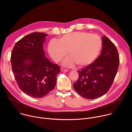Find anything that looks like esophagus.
<instances>
[{
	"label": "esophagus",
	"instance_id": "34e87169",
	"mask_svg": "<svg viewBox=\"0 0 132 132\" xmlns=\"http://www.w3.org/2000/svg\"><path fill=\"white\" fill-rule=\"evenodd\" d=\"M61 71L67 72V71H68V69H64V68H61Z\"/></svg>",
	"mask_w": 132,
	"mask_h": 132
}]
</instances>
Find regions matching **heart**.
Instances as JSON below:
<instances>
[{
    "instance_id": "obj_1",
    "label": "heart",
    "mask_w": 132,
    "mask_h": 132,
    "mask_svg": "<svg viewBox=\"0 0 132 132\" xmlns=\"http://www.w3.org/2000/svg\"><path fill=\"white\" fill-rule=\"evenodd\" d=\"M102 42L97 34L86 32H73L67 33L59 40H52L48 45V52L56 63L61 62L69 53L71 58L66 59L64 65L74 63L79 67L91 63L101 51Z\"/></svg>"
}]
</instances>
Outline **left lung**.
I'll return each mask as SVG.
<instances>
[{
    "label": "left lung",
    "mask_w": 132,
    "mask_h": 132,
    "mask_svg": "<svg viewBox=\"0 0 132 132\" xmlns=\"http://www.w3.org/2000/svg\"><path fill=\"white\" fill-rule=\"evenodd\" d=\"M102 50L99 57L79 71V78L73 87L87 99L100 98L111 88L118 72L120 59L118 50L106 36L102 37Z\"/></svg>",
    "instance_id": "1"
}]
</instances>
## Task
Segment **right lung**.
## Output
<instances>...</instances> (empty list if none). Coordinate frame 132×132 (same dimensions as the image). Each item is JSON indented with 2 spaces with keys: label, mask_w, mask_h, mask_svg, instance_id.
<instances>
[{
  "label": "right lung",
  "mask_w": 132,
  "mask_h": 132,
  "mask_svg": "<svg viewBox=\"0 0 132 132\" xmlns=\"http://www.w3.org/2000/svg\"><path fill=\"white\" fill-rule=\"evenodd\" d=\"M44 33H30L16 42L11 55L12 70L18 86L27 95L42 98L52 91L61 72L45 55Z\"/></svg>",
  "instance_id": "right-lung-1"
}]
</instances>
